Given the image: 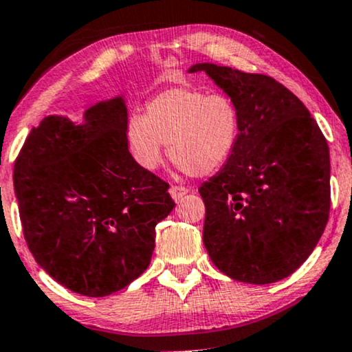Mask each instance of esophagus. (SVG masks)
I'll list each match as a JSON object with an SVG mask.
<instances>
[{"label": "esophagus", "mask_w": 352, "mask_h": 352, "mask_svg": "<svg viewBox=\"0 0 352 352\" xmlns=\"http://www.w3.org/2000/svg\"><path fill=\"white\" fill-rule=\"evenodd\" d=\"M187 193H188L187 187H182V185H172L170 187V195L175 201H180L185 195H187Z\"/></svg>", "instance_id": "obj_1"}]
</instances>
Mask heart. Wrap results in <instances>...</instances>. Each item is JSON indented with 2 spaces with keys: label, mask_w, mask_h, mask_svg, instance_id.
Wrapping results in <instances>:
<instances>
[{
  "label": "heart",
  "mask_w": 352,
  "mask_h": 352,
  "mask_svg": "<svg viewBox=\"0 0 352 352\" xmlns=\"http://www.w3.org/2000/svg\"><path fill=\"white\" fill-rule=\"evenodd\" d=\"M129 148L145 170H157L168 145L172 160L193 177L217 172L235 152L240 112L225 94L170 87L145 104V116L129 117Z\"/></svg>",
  "instance_id": "b5f03b06"
}]
</instances>
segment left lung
Instances as JSON below:
<instances>
[{
	"label": "left lung",
	"mask_w": 352,
	"mask_h": 352,
	"mask_svg": "<svg viewBox=\"0 0 352 352\" xmlns=\"http://www.w3.org/2000/svg\"><path fill=\"white\" fill-rule=\"evenodd\" d=\"M200 71L240 112L235 152L199 188L204 245L233 280L280 281L308 260L328 223V142L305 104L270 76L212 63L188 69Z\"/></svg>",
	"instance_id": "1"
}]
</instances>
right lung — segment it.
<instances>
[{
    "label": "right lung",
    "mask_w": 352,
    "mask_h": 352,
    "mask_svg": "<svg viewBox=\"0 0 352 352\" xmlns=\"http://www.w3.org/2000/svg\"><path fill=\"white\" fill-rule=\"evenodd\" d=\"M124 96L47 116L14 164L23 233L36 263L82 296L100 298L147 270L155 225L175 207L168 184L129 152Z\"/></svg>",
    "instance_id": "1"
}]
</instances>
